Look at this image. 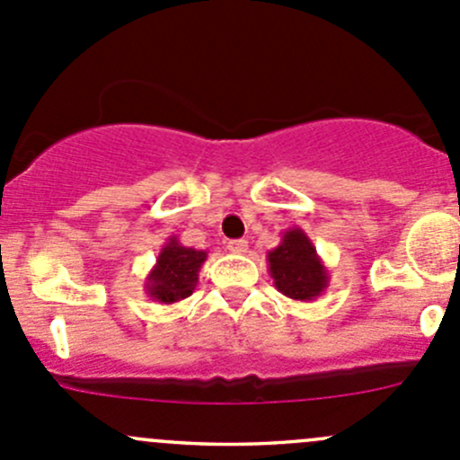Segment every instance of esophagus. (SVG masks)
<instances>
[{"instance_id": "obj_1", "label": "esophagus", "mask_w": 460, "mask_h": 460, "mask_svg": "<svg viewBox=\"0 0 460 460\" xmlns=\"http://www.w3.org/2000/svg\"><path fill=\"white\" fill-rule=\"evenodd\" d=\"M247 249H249V243L247 240H231L229 243V252L231 253H247Z\"/></svg>"}]
</instances>
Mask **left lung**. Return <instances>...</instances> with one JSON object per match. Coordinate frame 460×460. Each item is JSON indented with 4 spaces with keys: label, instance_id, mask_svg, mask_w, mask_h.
I'll use <instances>...</instances> for the list:
<instances>
[{
    "label": "left lung",
    "instance_id": "8db88e82",
    "mask_svg": "<svg viewBox=\"0 0 460 460\" xmlns=\"http://www.w3.org/2000/svg\"><path fill=\"white\" fill-rule=\"evenodd\" d=\"M269 276L282 296L298 303H312L329 287V269L300 226L282 234L280 244L267 253Z\"/></svg>",
    "mask_w": 460,
    "mask_h": 460
}]
</instances>
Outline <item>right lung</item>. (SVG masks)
<instances>
[{"label":"right lung","instance_id":"obj_1","mask_svg":"<svg viewBox=\"0 0 460 460\" xmlns=\"http://www.w3.org/2000/svg\"><path fill=\"white\" fill-rule=\"evenodd\" d=\"M204 260L207 252L184 247L178 235H171L144 280V291L148 298L160 305H173L189 298L198 285V273Z\"/></svg>","mask_w":460,"mask_h":460}]
</instances>
